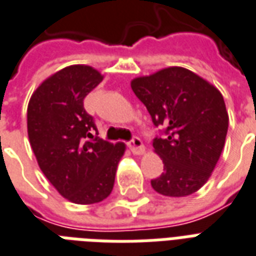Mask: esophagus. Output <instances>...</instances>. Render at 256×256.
<instances>
[{
    "label": "esophagus",
    "instance_id": "obj_1",
    "mask_svg": "<svg viewBox=\"0 0 256 256\" xmlns=\"http://www.w3.org/2000/svg\"><path fill=\"white\" fill-rule=\"evenodd\" d=\"M128 146H130V151L135 154V155H143V154L146 152V148H144L143 143H142V140H140L139 138H134V139L128 143Z\"/></svg>",
    "mask_w": 256,
    "mask_h": 256
}]
</instances>
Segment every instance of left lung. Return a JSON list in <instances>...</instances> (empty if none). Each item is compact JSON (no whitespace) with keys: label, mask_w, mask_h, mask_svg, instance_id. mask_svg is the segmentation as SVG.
<instances>
[{"label":"left lung","mask_w":256,"mask_h":256,"mask_svg":"<svg viewBox=\"0 0 256 256\" xmlns=\"http://www.w3.org/2000/svg\"><path fill=\"white\" fill-rule=\"evenodd\" d=\"M164 138L154 139V152L163 160L151 186L167 197H186L202 188L226 144L228 112L216 86L184 67L162 68L130 80Z\"/></svg>","instance_id":"left-lung-1"}]
</instances>
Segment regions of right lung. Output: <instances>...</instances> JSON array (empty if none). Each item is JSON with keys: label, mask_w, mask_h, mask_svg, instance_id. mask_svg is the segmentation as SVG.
Segmentation results:
<instances>
[{"label": "right lung", "mask_w": 256, "mask_h": 256, "mask_svg": "<svg viewBox=\"0 0 256 256\" xmlns=\"http://www.w3.org/2000/svg\"><path fill=\"white\" fill-rule=\"evenodd\" d=\"M104 80L98 70L72 64L56 71L34 90L26 126L40 170L60 196L74 204L101 202L112 193L126 144L93 135V117L84 100Z\"/></svg>", "instance_id": "obj_1"}]
</instances>
